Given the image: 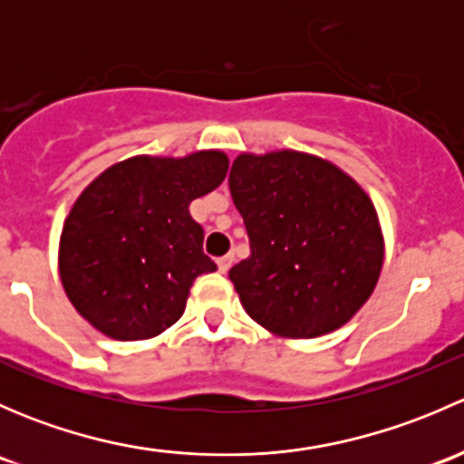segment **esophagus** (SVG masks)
<instances>
[{"label":"esophagus","mask_w":464,"mask_h":464,"mask_svg":"<svg viewBox=\"0 0 464 464\" xmlns=\"http://www.w3.org/2000/svg\"><path fill=\"white\" fill-rule=\"evenodd\" d=\"M231 265H233V256L228 254V256H222V258L218 260V269L222 271V274H227L228 269H231Z\"/></svg>","instance_id":"34e87169"}]
</instances>
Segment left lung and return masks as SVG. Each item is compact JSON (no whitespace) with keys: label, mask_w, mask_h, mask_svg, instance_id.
I'll return each instance as SVG.
<instances>
[{"label":"left lung","mask_w":464,"mask_h":464,"mask_svg":"<svg viewBox=\"0 0 464 464\" xmlns=\"http://www.w3.org/2000/svg\"><path fill=\"white\" fill-rule=\"evenodd\" d=\"M228 188L251 245L228 278L251 319L271 334L314 339L362 310L382 274L383 236L353 177L298 150L242 152Z\"/></svg>","instance_id":"left-lung-1"}]
</instances>
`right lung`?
I'll return each instance as SVG.
<instances>
[{"instance_id": "add662e5", "label": "right lung", "mask_w": 464, "mask_h": 464, "mask_svg": "<svg viewBox=\"0 0 464 464\" xmlns=\"http://www.w3.org/2000/svg\"><path fill=\"white\" fill-rule=\"evenodd\" d=\"M227 170L222 150L139 154L82 190L64 219L58 269L89 325L110 339L141 341L181 319L195 278L218 269L188 206L218 188Z\"/></svg>"}]
</instances>
